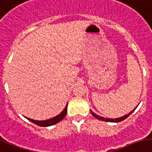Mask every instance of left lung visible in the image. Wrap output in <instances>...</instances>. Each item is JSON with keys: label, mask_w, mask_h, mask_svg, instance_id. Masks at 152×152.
<instances>
[{"label": "left lung", "mask_w": 152, "mask_h": 152, "mask_svg": "<svg viewBox=\"0 0 152 152\" xmlns=\"http://www.w3.org/2000/svg\"><path fill=\"white\" fill-rule=\"evenodd\" d=\"M137 107L135 108H134V110L131 111V112H129V114L126 115H124V116L120 117V118H117V119H108V118H104V117L99 116V115H97V114H95L94 112H93L91 110V114H92V115H93L94 117H95L96 119H100V120L104 121V122H110V123H119V122H121V121H123V120H124V119H126V118H127L128 116H129V115H131L132 113H133V112H134V110L136 109Z\"/></svg>", "instance_id": "obj_1"}]
</instances>
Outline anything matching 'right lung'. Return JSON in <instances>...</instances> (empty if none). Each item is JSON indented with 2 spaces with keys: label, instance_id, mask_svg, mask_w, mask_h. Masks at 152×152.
<instances>
[{
  "label": "right lung",
  "instance_id": "1",
  "mask_svg": "<svg viewBox=\"0 0 152 152\" xmlns=\"http://www.w3.org/2000/svg\"><path fill=\"white\" fill-rule=\"evenodd\" d=\"M67 105L65 106V108H64V110L62 111L60 114L58 115L57 116L54 117V118L48 119V120L38 121V120H34V119H29V118H27V117H26V118L28 120L30 121V122H32V123H35L36 125L40 126H50L55 125V124L58 123V122H60V121L62 120V119L65 118V116L66 115V113H67Z\"/></svg>",
  "mask_w": 152,
  "mask_h": 152
}]
</instances>
